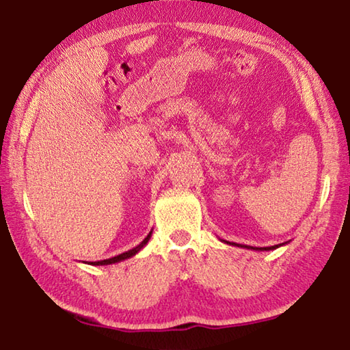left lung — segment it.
<instances>
[{"mask_svg": "<svg viewBox=\"0 0 350 350\" xmlns=\"http://www.w3.org/2000/svg\"><path fill=\"white\" fill-rule=\"evenodd\" d=\"M221 241H225L226 245H232V246H239V247H246V250H254V251H272V250H277V247H280V246H283V245H286L288 243V241H286V243H280V245H274V246H265V247H257V246H247V245H239V243H234V241H226V240H221Z\"/></svg>", "mask_w": 350, "mask_h": 350, "instance_id": "1", "label": "left lung"}]
</instances>
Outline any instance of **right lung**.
I'll use <instances>...</instances> for the list:
<instances>
[{"label":"right lung","mask_w":350,"mask_h":350,"mask_svg":"<svg viewBox=\"0 0 350 350\" xmlns=\"http://www.w3.org/2000/svg\"><path fill=\"white\" fill-rule=\"evenodd\" d=\"M151 232H153V230H151L150 232H148V236L145 237L141 243H139L137 246H135L133 247V250H129V251H125V252H122V254H119V256H114V257H111V258H105V260H99V262H88V265H93V266H104V265H113V263H118V262H122V260H126V258H130V257H133V256H136V254L142 250V247L148 243V240H150V237H151Z\"/></svg>","instance_id":"1"}]
</instances>
